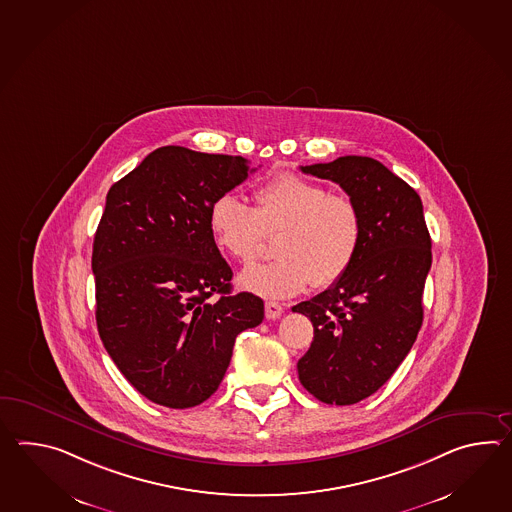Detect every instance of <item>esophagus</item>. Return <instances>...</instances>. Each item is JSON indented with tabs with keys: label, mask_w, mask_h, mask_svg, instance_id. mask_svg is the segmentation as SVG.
Returning <instances> with one entry per match:
<instances>
[{
	"label": "esophagus",
	"mask_w": 512,
	"mask_h": 512,
	"mask_svg": "<svg viewBox=\"0 0 512 512\" xmlns=\"http://www.w3.org/2000/svg\"><path fill=\"white\" fill-rule=\"evenodd\" d=\"M264 312H266V318L268 319L281 318L283 307L279 303H275V301H266L264 303Z\"/></svg>",
	"instance_id": "esophagus-1"
}]
</instances>
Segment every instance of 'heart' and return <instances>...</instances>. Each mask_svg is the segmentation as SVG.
<instances>
[{
    "mask_svg": "<svg viewBox=\"0 0 512 512\" xmlns=\"http://www.w3.org/2000/svg\"><path fill=\"white\" fill-rule=\"evenodd\" d=\"M215 246L233 261L259 257L264 235L277 233V261L255 264L239 275L242 290L286 299L308 284L329 288L351 270L364 240V218L349 196L283 172L253 191V207L233 194L218 196L209 211Z\"/></svg>",
    "mask_w": 512,
    "mask_h": 512,
    "instance_id": "1",
    "label": "heart"
}]
</instances>
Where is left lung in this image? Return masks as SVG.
Segmentation results:
<instances>
[{
    "label": "left lung",
    "mask_w": 512,
    "mask_h": 512,
    "mask_svg": "<svg viewBox=\"0 0 512 512\" xmlns=\"http://www.w3.org/2000/svg\"><path fill=\"white\" fill-rule=\"evenodd\" d=\"M301 171L338 183L364 218L351 270L292 308L314 325V341L297 362L301 384L325 404L349 406L384 386L417 340L432 239L421 196L380 161L343 156Z\"/></svg>",
    "instance_id": "obj_1"
}]
</instances>
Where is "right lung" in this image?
<instances>
[{
    "mask_svg": "<svg viewBox=\"0 0 512 512\" xmlns=\"http://www.w3.org/2000/svg\"><path fill=\"white\" fill-rule=\"evenodd\" d=\"M253 171L242 156L171 145L108 191L91 255L97 329L126 380L159 406L211 397L235 338L264 318L261 297L231 294L209 229L216 198Z\"/></svg>",
    "mask_w": 512,
    "mask_h": 512,
    "instance_id": "obj_1",
    "label": "right lung"
}]
</instances>
